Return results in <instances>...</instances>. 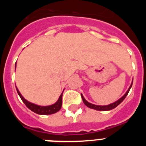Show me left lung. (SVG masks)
Listing matches in <instances>:
<instances>
[{
    "label": "left lung",
    "mask_w": 146,
    "mask_h": 146,
    "mask_svg": "<svg viewBox=\"0 0 146 146\" xmlns=\"http://www.w3.org/2000/svg\"><path fill=\"white\" fill-rule=\"evenodd\" d=\"M131 86H132V83H131V86H130L129 88L128 89V91H126V94H125L124 95H123V96L121 98V99H119L118 100V101H116V102H115L113 103V104H109V105H105V106L95 105V104H91V103H89L88 102L86 101V99H84V97H83V96H82V94H81V97H82V102H83V103H84V104H86V105L88 107V108H91V109L96 110H102V111H107V110H113V109H114L115 108H116V107L118 106V104H121V103L123 101V99H124L125 98H126V96H127V94H129V90H130V88H131Z\"/></svg>",
    "instance_id": "left-lung-1"
}]
</instances>
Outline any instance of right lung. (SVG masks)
Instances as JSON below:
<instances>
[{"instance_id":"1","label":"right lung","mask_w":146,"mask_h":146,"mask_svg":"<svg viewBox=\"0 0 146 146\" xmlns=\"http://www.w3.org/2000/svg\"><path fill=\"white\" fill-rule=\"evenodd\" d=\"M17 91L18 94L20 97L21 98L22 101L24 102V104L26 105L27 108L28 109H30L31 110H32L34 113H37V114L39 115H50L53 114V113H57L60 110L62 106V95H63V93L60 94V97H59L58 100L56 102V103H55L54 104L52 105H50V106H38L36 104H34L33 103H31L29 102H28L26 99H25L23 98V96H22L21 94L20 93V91H18V89L17 88Z\"/></svg>"}]
</instances>
